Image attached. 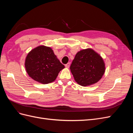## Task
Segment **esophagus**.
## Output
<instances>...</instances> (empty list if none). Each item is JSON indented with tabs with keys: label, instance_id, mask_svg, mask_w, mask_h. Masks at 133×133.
Segmentation results:
<instances>
[{
	"label": "esophagus",
	"instance_id": "34e87169",
	"mask_svg": "<svg viewBox=\"0 0 133 133\" xmlns=\"http://www.w3.org/2000/svg\"><path fill=\"white\" fill-rule=\"evenodd\" d=\"M65 66L66 68H69V66H70V63H67L66 64H65Z\"/></svg>",
	"mask_w": 133,
	"mask_h": 133
}]
</instances>
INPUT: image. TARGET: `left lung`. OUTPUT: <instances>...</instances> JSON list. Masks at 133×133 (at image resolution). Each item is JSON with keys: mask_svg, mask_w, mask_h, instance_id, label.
<instances>
[{"mask_svg": "<svg viewBox=\"0 0 133 133\" xmlns=\"http://www.w3.org/2000/svg\"><path fill=\"white\" fill-rule=\"evenodd\" d=\"M75 81L83 87L98 82L105 71V64L99 54L91 48H87L76 54L70 67Z\"/></svg>", "mask_w": 133, "mask_h": 133, "instance_id": "left-lung-1", "label": "left lung"}]
</instances>
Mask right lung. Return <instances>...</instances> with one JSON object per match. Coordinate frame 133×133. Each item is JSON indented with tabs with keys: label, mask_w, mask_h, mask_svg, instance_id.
Returning <instances> with one entry per match:
<instances>
[{
	"label": "right lung",
	"mask_w": 133,
	"mask_h": 133,
	"mask_svg": "<svg viewBox=\"0 0 133 133\" xmlns=\"http://www.w3.org/2000/svg\"><path fill=\"white\" fill-rule=\"evenodd\" d=\"M26 73L35 81L43 84L55 81L65 66L50 47L39 45L27 54L25 60Z\"/></svg>",
	"instance_id": "add662e5"
}]
</instances>
